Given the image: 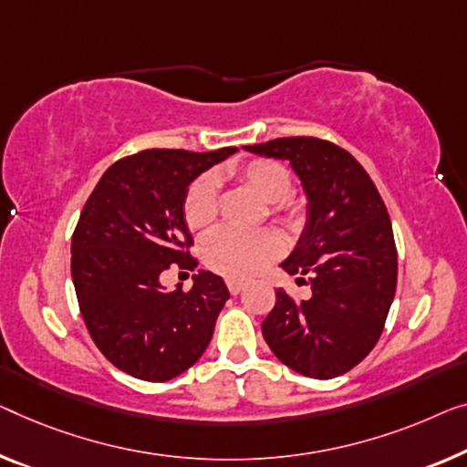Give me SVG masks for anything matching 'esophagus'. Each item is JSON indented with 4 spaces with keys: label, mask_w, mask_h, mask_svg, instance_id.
Listing matches in <instances>:
<instances>
[{
    "label": "esophagus",
    "mask_w": 467,
    "mask_h": 467,
    "mask_svg": "<svg viewBox=\"0 0 467 467\" xmlns=\"http://www.w3.org/2000/svg\"><path fill=\"white\" fill-rule=\"evenodd\" d=\"M226 287H228V291H231L233 296H236V294H241L243 289H245V283H243V281H234V278H228Z\"/></svg>",
    "instance_id": "34e87169"
}]
</instances>
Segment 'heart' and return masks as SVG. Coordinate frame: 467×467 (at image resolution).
Returning a JSON list of instances; mask_svg holds the SVG:
<instances>
[{
  "mask_svg": "<svg viewBox=\"0 0 467 467\" xmlns=\"http://www.w3.org/2000/svg\"><path fill=\"white\" fill-rule=\"evenodd\" d=\"M226 176L257 194L268 203V215L283 226H296L302 218L300 207L289 199L294 176L289 167L275 159H249L245 163L226 167ZM220 197L212 176H201L191 182L182 201V215L191 231L207 228L218 218ZM281 252L278 236L270 231L239 234L218 228L201 243L203 262L213 273L228 278H249L273 262Z\"/></svg>",
  "mask_w": 467,
  "mask_h": 467,
  "instance_id": "heart-1",
  "label": "heart"
}]
</instances>
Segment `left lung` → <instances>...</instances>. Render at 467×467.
<instances>
[{"instance_id":"obj_1","label":"left lung","mask_w":467,"mask_h":467,"mask_svg":"<svg viewBox=\"0 0 467 467\" xmlns=\"http://www.w3.org/2000/svg\"><path fill=\"white\" fill-rule=\"evenodd\" d=\"M245 149L289 159L308 194L306 231L281 266L297 281L306 275L312 296L296 300L276 289L264 339L306 378H337L373 350L394 300L399 255L384 199L365 167L323 138H276Z\"/></svg>"}]
</instances>
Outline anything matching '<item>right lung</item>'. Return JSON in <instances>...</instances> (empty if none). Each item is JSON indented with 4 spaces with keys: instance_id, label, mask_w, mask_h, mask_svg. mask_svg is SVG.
<instances>
[{
    "instance_id": "add662e5",
    "label": "right lung",
    "mask_w": 467,
    "mask_h": 467,
    "mask_svg": "<svg viewBox=\"0 0 467 467\" xmlns=\"http://www.w3.org/2000/svg\"><path fill=\"white\" fill-rule=\"evenodd\" d=\"M146 149L102 173L71 241V275L89 337L123 373L167 381L192 367L228 300L218 275H192L189 291L165 289L159 275L197 268L182 215L186 189L201 171L233 155Z\"/></svg>"
}]
</instances>
